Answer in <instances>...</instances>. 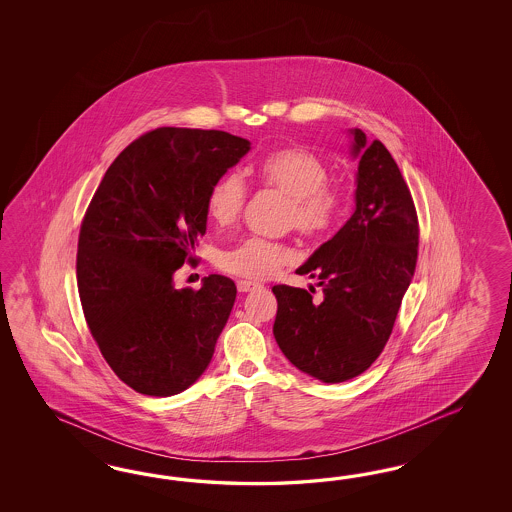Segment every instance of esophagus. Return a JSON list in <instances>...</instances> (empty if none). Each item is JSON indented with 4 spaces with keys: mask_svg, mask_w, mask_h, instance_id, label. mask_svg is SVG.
I'll return each instance as SVG.
<instances>
[{
    "mask_svg": "<svg viewBox=\"0 0 512 512\" xmlns=\"http://www.w3.org/2000/svg\"><path fill=\"white\" fill-rule=\"evenodd\" d=\"M236 287H238V291H240V293H249V291L259 289L261 285H259V283H255V281H248V279H238V281H236Z\"/></svg>",
    "mask_w": 512,
    "mask_h": 512,
    "instance_id": "34e87169",
    "label": "esophagus"
}]
</instances>
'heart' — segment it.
<instances>
[{
    "label": "heart",
    "instance_id": "1",
    "mask_svg": "<svg viewBox=\"0 0 512 512\" xmlns=\"http://www.w3.org/2000/svg\"><path fill=\"white\" fill-rule=\"evenodd\" d=\"M264 186L289 197L285 221L306 236L323 234L338 221L343 197L338 187L328 184L325 161L306 148H285L266 155L259 165ZM248 201V186L240 172H225L208 189L206 212L217 227H229L240 217ZM293 259V251L281 242L248 236L233 248L219 253L221 270L246 279L274 276Z\"/></svg>",
    "mask_w": 512,
    "mask_h": 512
}]
</instances>
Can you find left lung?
Listing matches in <instances>:
<instances>
[{"label":"left lung","instance_id":"8db88e82","mask_svg":"<svg viewBox=\"0 0 512 512\" xmlns=\"http://www.w3.org/2000/svg\"><path fill=\"white\" fill-rule=\"evenodd\" d=\"M358 159L355 212L296 274L313 289L274 285V338L300 372L343 383L366 372L385 349L419 253V219L409 187L381 140L349 129Z\"/></svg>","mask_w":512,"mask_h":512}]
</instances>
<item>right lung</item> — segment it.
Listing matches in <instances>:
<instances>
[{"label": "right lung", "instance_id": "obj_1", "mask_svg": "<svg viewBox=\"0 0 512 512\" xmlns=\"http://www.w3.org/2000/svg\"><path fill=\"white\" fill-rule=\"evenodd\" d=\"M225 131L159 127L131 142L97 187L80 227L78 295L101 355L125 385L174 396L208 368L236 300L231 278L176 289L206 233V195L248 154Z\"/></svg>", "mask_w": 512, "mask_h": 512}]
</instances>
